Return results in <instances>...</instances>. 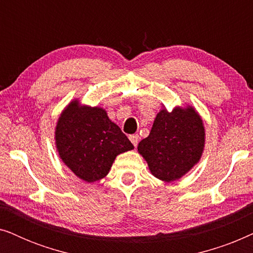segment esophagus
Wrapping results in <instances>:
<instances>
[{"mask_svg": "<svg viewBox=\"0 0 253 253\" xmlns=\"http://www.w3.org/2000/svg\"><path fill=\"white\" fill-rule=\"evenodd\" d=\"M129 139L131 140V143L133 144V146L137 147L138 141H139V136H138V134H131V136H129Z\"/></svg>", "mask_w": 253, "mask_h": 253, "instance_id": "obj_1", "label": "esophagus"}]
</instances>
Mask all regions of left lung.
Masks as SVG:
<instances>
[{
	"label": "left lung",
	"mask_w": 253,
	"mask_h": 253,
	"mask_svg": "<svg viewBox=\"0 0 253 253\" xmlns=\"http://www.w3.org/2000/svg\"><path fill=\"white\" fill-rule=\"evenodd\" d=\"M205 126L195 107L164 106L155 116L148 137L138 144V153L147 162L154 177L174 182L183 177L202 158Z\"/></svg>",
	"instance_id": "8db88e82"
}]
</instances>
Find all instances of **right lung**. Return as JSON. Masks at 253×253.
Masks as SVG:
<instances>
[{
	"instance_id": "1",
	"label": "right lung",
	"mask_w": 253,
	"mask_h": 253,
	"mask_svg": "<svg viewBox=\"0 0 253 253\" xmlns=\"http://www.w3.org/2000/svg\"><path fill=\"white\" fill-rule=\"evenodd\" d=\"M55 145L63 164L87 183L107 176L117 155L133 148L106 109L82 105L78 99L62 110L55 126Z\"/></svg>"
}]
</instances>
